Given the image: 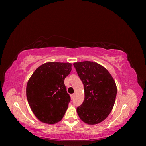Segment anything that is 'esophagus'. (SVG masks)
Segmentation results:
<instances>
[{"instance_id":"34e87169","label":"esophagus","mask_w":146,"mask_h":146,"mask_svg":"<svg viewBox=\"0 0 146 146\" xmlns=\"http://www.w3.org/2000/svg\"><path fill=\"white\" fill-rule=\"evenodd\" d=\"M74 96H75L74 94H72L71 95H70V98H71V99H74Z\"/></svg>"}]
</instances>
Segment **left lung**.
Here are the masks:
<instances>
[{"label":"left lung","mask_w":146,"mask_h":146,"mask_svg":"<svg viewBox=\"0 0 146 146\" xmlns=\"http://www.w3.org/2000/svg\"><path fill=\"white\" fill-rule=\"evenodd\" d=\"M74 66L85 90V99L77 108L78 115L88 124H97L105 120L113 108L116 83L108 70L98 63L86 61L75 63Z\"/></svg>","instance_id":"8db88e82"}]
</instances>
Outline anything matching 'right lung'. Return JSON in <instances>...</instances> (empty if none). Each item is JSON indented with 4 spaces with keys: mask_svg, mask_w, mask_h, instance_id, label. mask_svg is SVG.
Masks as SVG:
<instances>
[{
    "mask_svg": "<svg viewBox=\"0 0 146 146\" xmlns=\"http://www.w3.org/2000/svg\"><path fill=\"white\" fill-rule=\"evenodd\" d=\"M71 66L69 63H47L35 70L30 78L27 99L40 121L54 124L63 117L70 101L64 81L71 71Z\"/></svg>",
    "mask_w": 146,
    "mask_h": 146,
    "instance_id": "right-lung-1",
    "label": "right lung"
}]
</instances>
